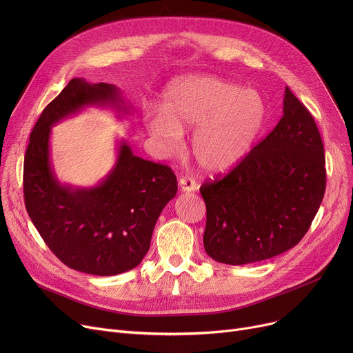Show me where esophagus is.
Instances as JSON below:
<instances>
[{
	"label": "esophagus",
	"instance_id": "esophagus-1",
	"mask_svg": "<svg viewBox=\"0 0 353 353\" xmlns=\"http://www.w3.org/2000/svg\"><path fill=\"white\" fill-rule=\"evenodd\" d=\"M179 186L181 192H194L197 190V183L189 177V176H183L179 179Z\"/></svg>",
	"mask_w": 353,
	"mask_h": 353
}]
</instances>
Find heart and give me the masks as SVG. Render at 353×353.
<instances>
[{
    "mask_svg": "<svg viewBox=\"0 0 353 353\" xmlns=\"http://www.w3.org/2000/svg\"><path fill=\"white\" fill-rule=\"evenodd\" d=\"M265 121V103L253 90L216 77H186L165 91L161 113L145 127L165 154H176L183 133L193 130L192 153L208 173H226L242 161Z\"/></svg>",
    "mask_w": 353,
    "mask_h": 353,
    "instance_id": "1",
    "label": "heart"
}]
</instances>
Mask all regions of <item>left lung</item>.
Wrapping results in <instances>:
<instances>
[{"label": "left lung", "mask_w": 353, "mask_h": 353, "mask_svg": "<svg viewBox=\"0 0 353 353\" xmlns=\"http://www.w3.org/2000/svg\"><path fill=\"white\" fill-rule=\"evenodd\" d=\"M326 189L322 137L309 110L286 87L283 116L223 177L201 184L206 253L216 262L266 261L298 245Z\"/></svg>", "instance_id": "obj_1"}]
</instances>
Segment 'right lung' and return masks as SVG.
Instances as JSON below:
<instances>
[{"instance_id":"right-lung-1","label":"right lung","mask_w":353,"mask_h":353,"mask_svg":"<svg viewBox=\"0 0 353 353\" xmlns=\"http://www.w3.org/2000/svg\"><path fill=\"white\" fill-rule=\"evenodd\" d=\"M87 105L127 113L120 90L72 79L37 120L24 157V200L40 236L68 268L113 276L132 270L150 249L156 221L177 193L169 165L133 154L120 144L114 169L94 188L63 186L50 163L51 127Z\"/></svg>"}]
</instances>
